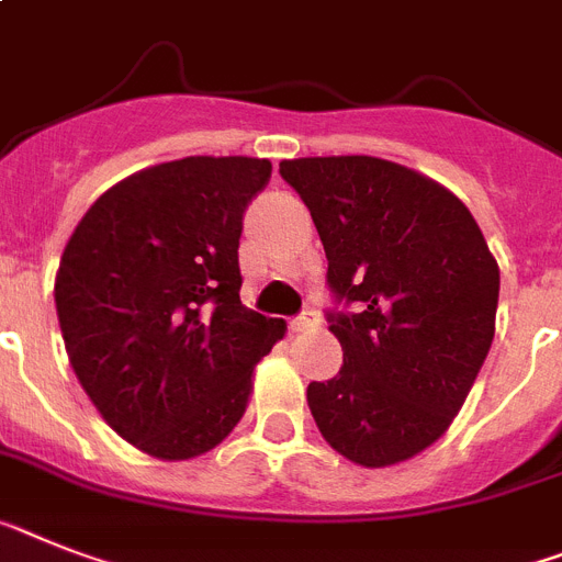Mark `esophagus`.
<instances>
[{
	"instance_id": "esophagus-1",
	"label": "esophagus",
	"mask_w": 562,
	"mask_h": 562,
	"mask_svg": "<svg viewBox=\"0 0 562 562\" xmlns=\"http://www.w3.org/2000/svg\"><path fill=\"white\" fill-rule=\"evenodd\" d=\"M317 325V311L314 308H303V314L300 317L291 319V331H308V328H314Z\"/></svg>"
}]
</instances>
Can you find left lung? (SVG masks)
<instances>
[{
	"label": "left lung",
	"mask_w": 562,
	"mask_h": 562,
	"mask_svg": "<svg viewBox=\"0 0 562 562\" xmlns=\"http://www.w3.org/2000/svg\"><path fill=\"white\" fill-rule=\"evenodd\" d=\"M328 259L342 369L308 385L331 449L403 463L451 426L494 339L499 268L471 211L434 179L376 157L280 162ZM351 304L353 312L345 308Z\"/></svg>",
	"instance_id": "8db88e82"
}]
</instances>
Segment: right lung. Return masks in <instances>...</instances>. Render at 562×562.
Returning a JSON list of instances; mask_svg holds the SVG:
<instances>
[{
    "label": "right lung",
    "mask_w": 562,
    "mask_h": 562,
    "mask_svg": "<svg viewBox=\"0 0 562 562\" xmlns=\"http://www.w3.org/2000/svg\"><path fill=\"white\" fill-rule=\"evenodd\" d=\"M271 162L186 157L108 188L65 245L56 317L85 394L122 440L191 460L225 440L285 334L239 303V234Z\"/></svg>",
    "instance_id": "1"
}]
</instances>
